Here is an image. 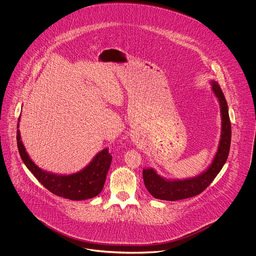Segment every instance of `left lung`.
Segmentation results:
<instances>
[{"label": "left lung", "mask_w": 256, "mask_h": 256, "mask_svg": "<svg viewBox=\"0 0 256 256\" xmlns=\"http://www.w3.org/2000/svg\"><path fill=\"white\" fill-rule=\"evenodd\" d=\"M210 84L211 89L219 102L222 120L219 145L213 160L202 172L194 178L184 180L166 178L160 176L154 168L143 169V180L146 190L156 198L174 202L198 195L214 180L226 162L232 141V124L228 106L218 82L211 80Z\"/></svg>", "instance_id": "8db88e82"}]
</instances>
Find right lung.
Here are the masks:
<instances>
[{"label": "right lung", "mask_w": 256, "mask_h": 256, "mask_svg": "<svg viewBox=\"0 0 256 256\" xmlns=\"http://www.w3.org/2000/svg\"><path fill=\"white\" fill-rule=\"evenodd\" d=\"M20 118L21 115L17 128H19ZM17 146L26 167L52 194L68 200H84L92 198L102 192L112 160L108 148L98 152L84 169L70 174H61L43 170L37 166L26 150L19 130H17Z\"/></svg>", "instance_id": "add662e5"}]
</instances>
